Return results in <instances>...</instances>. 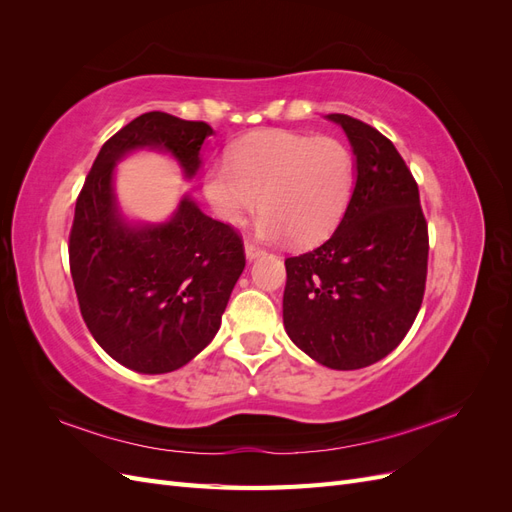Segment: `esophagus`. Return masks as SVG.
I'll return each instance as SVG.
<instances>
[{
    "instance_id": "1",
    "label": "esophagus",
    "mask_w": 512,
    "mask_h": 512,
    "mask_svg": "<svg viewBox=\"0 0 512 512\" xmlns=\"http://www.w3.org/2000/svg\"><path fill=\"white\" fill-rule=\"evenodd\" d=\"M265 252H267V250H262V247H260L258 243H254V241H250V239H245V256L250 258V260L262 256Z\"/></svg>"
}]
</instances>
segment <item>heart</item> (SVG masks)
I'll return each instance as SVG.
<instances>
[{"label":"heart","instance_id":"b5f03b06","mask_svg":"<svg viewBox=\"0 0 512 512\" xmlns=\"http://www.w3.org/2000/svg\"><path fill=\"white\" fill-rule=\"evenodd\" d=\"M205 175L213 213L237 226L260 207V235L297 245L327 239L354 194L356 162L333 136L267 130L243 136Z\"/></svg>","mask_w":512,"mask_h":512}]
</instances>
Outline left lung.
<instances>
[{"mask_svg": "<svg viewBox=\"0 0 512 512\" xmlns=\"http://www.w3.org/2000/svg\"><path fill=\"white\" fill-rule=\"evenodd\" d=\"M356 185L342 222L320 247L286 258L284 327L331 369H361L399 346L421 309L429 235L418 185L395 145L350 115Z\"/></svg>", "mask_w": 512, "mask_h": 512, "instance_id": "obj_1", "label": "left lung"}]
</instances>
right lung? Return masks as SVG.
Instances as JSON below:
<instances>
[{
	"label": "right lung",
	"instance_id": "add662e5",
	"mask_svg": "<svg viewBox=\"0 0 512 512\" xmlns=\"http://www.w3.org/2000/svg\"><path fill=\"white\" fill-rule=\"evenodd\" d=\"M213 130L151 111L102 145L76 198L70 273L81 316L102 350L141 374H166L190 363L218 333L245 267L239 232L185 196L164 224L128 226L113 194L115 164L134 149L175 156L185 177L200 166Z\"/></svg>",
	"mask_w": 512,
	"mask_h": 512
}]
</instances>
